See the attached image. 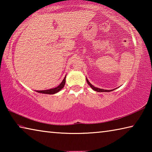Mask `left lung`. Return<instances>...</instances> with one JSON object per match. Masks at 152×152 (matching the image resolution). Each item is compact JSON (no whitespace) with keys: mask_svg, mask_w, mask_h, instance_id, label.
<instances>
[{"mask_svg":"<svg viewBox=\"0 0 152 152\" xmlns=\"http://www.w3.org/2000/svg\"><path fill=\"white\" fill-rule=\"evenodd\" d=\"M86 81H87V83L88 84V85L91 86V88L94 90V91H96V92H110V91H114V90H115V89H113V90H104V89L96 88V87H95L93 85H92V84H91V82H90L88 80V79H87V78H86Z\"/></svg>","mask_w":152,"mask_h":152,"instance_id":"8db88e82","label":"left lung"}]
</instances>
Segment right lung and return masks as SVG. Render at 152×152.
<instances>
[{"label":"right lung","instance_id":"obj_1","mask_svg":"<svg viewBox=\"0 0 152 152\" xmlns=\"http://www.w3.org/2000/svg\"><path fill=\"white\" fill-rule=\"evenodd\" d=\"M66 76L65 77H64V80H62V82H61L60 85L58 86L57 87H56V88H51V89H49V90H45V91H37L36 92H39V93L48 94H53L57 93V92H58L59 91H60L61 90L64 88V85H65V83H66Z\"/></svg>","mask_w":152,"mask_h":152}]
</instances>
